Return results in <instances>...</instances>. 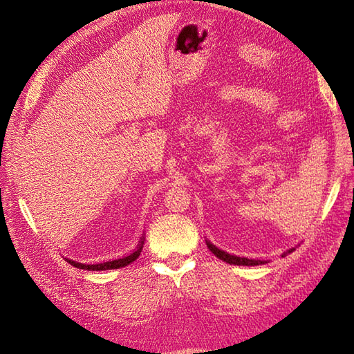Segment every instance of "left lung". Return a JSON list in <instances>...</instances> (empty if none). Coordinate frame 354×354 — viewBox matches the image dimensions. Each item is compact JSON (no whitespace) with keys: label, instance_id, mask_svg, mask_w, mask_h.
<instances>
[{"label":"left lung","instance_id":"left-lung-1","mask_svg":"<svg viewBox=\"0 0 354 354\" xmlns=\"http://www.w3.org/2000/svg\"><path fill=\"white\" fill-rule=\"evenodd\" d=\"M208 250L212 251L216 257H219L221 260L230 263V265H237V266H257V265H265V260H251V259H246V257H237V255H231L228 252H225L219 248H216L214 245H212L209 242H207ZM293 250H289V252H292Z\"/></svg>","mask_w":354,"mask_h":354}]
</instances>
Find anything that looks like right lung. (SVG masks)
<instances>
[{"label": "right lung", "mask_w": 354, "mask_h": 354, "mask_svg": "<svg viewBox=\"0 0 354 354\" xmlns=\"http://www.w3.org/2000/svg\"><path fill=\"white\" fill-rule=\"evenodd\" d=\"M142 245H145V237H141L140 240V245L137 246V250L133 252H131L129 255H126L123 259H118V260H112V261H104V263H99V265H82V263L77 261H73L68 260L70 265H73L74 268H79V269H88V270H108V269H118V268H123L127 266L129 263L135 261L138 259V255L142 250Z\"/></svg>", "instance_id": "right-lung-1"}]
</instances>
